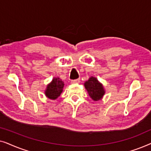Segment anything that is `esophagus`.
I'll return each instance as SVG.
<instances>
[{
  "mask_svg": "<svg viewBox=\"0 0 151 151\" xmlns=\"http://www.w3.org/2000/svg\"><path fill=\"white\" fill-rule=\"evenodd\" d=\"M80 79H76V80H71V83H73V84H76V83H79L80 82Z\"/></svg>",
  "mask_w": 151,
  "mask_h": 151,
  "instance_id": "esophagus-1",
  "label": "esophagus"
}]
</instances>
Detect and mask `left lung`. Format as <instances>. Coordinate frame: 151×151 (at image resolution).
Listing matches in <instances>:
<instances>
[{"mask_svg":"<svg viewBox=\"0 0 151 151\" xmlns=\"http://www.w3.org/2000/svg\"><path fill=\"white\" fill-rule=\"evenodd\" d=\"M84 86L87 90L89 96L94 101L101 100L105 93L103 85L95 77H91L85 82Z\"/></svg>","mask_w":151,"mask_h":151,"instance_id":"1","label":"left lung"}]
</instances>
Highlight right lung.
Returning a JSON list of instances; mask_svg holds the SVG:
<instances>
[{"label": "right lung", "instance_id": "add662e5", "mask_svg": "<svg viewBox=\"0 0 151 151\" xmlns=\"http://www.w3.org/2000/svg\"><path fill=\"white\" fill-rule=\"evenodd\" d=\"M64 82L59 78H54L47 86L45 96L51 100H55L60 96L63 91Z\"/></svg>", "mask_w": 151, "mask_h": 151}]
</instances>
